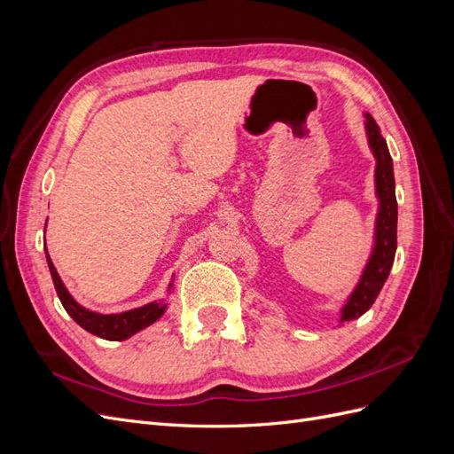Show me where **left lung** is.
I'll return each mask as SVG.
<instances>
[{
	"instance_id": "obj_1",
	"label": "left lung",
	"mask_w": 454,
	"mask_h": 454,
	"mask_svg": "<svg viewBox=\"0 0 454 454\" xmlns=\"http://www.w3.org/2000/svg\"><path fill=\"white\" fill-rule=\"evenodd\" d=\"M365 129L369 147L373 151L377 168H375V189L379 197V214L375 225V246L365 265L362 278L350 294L347 305L340 310V322H352L360 318L364 312L371 309L387 282L397 246V200L392 157L387 140L380 136L375 119L365 114Z\"/></svg>"
}]
</instances>
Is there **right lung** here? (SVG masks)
Returning <instances> with one entry per match:
<instances>
[{"instance_id": "right-lung-1", "label": "right lung", "mask_w": 454, "mask_h": 454, "mask_svg": "<svg viewBox=\"0 0 454 454\" xmlns=\"http://www.w3.org/2000/svg\"><path fill=\"white\" fill-rule=\"evenodd\" d=\"M45 255H47L49 270H51V277L54 282V290H57V294H59L62 307L81 327L87 329L89 333H92L96 337H102L107 340H125V339L132 337L134 333H138L140 329L157 322L164 314V310H167V305H164L162 301H159V303H149L140 309L127 310L121 314L92 312L85 307H81L77 301L70 295V292L66 290L64 282L60 280L59 272H57V269H54L52 261L49 257L47 246H45ZM170 287H172V284H170Z\"/></svg>"}]
</instances>
